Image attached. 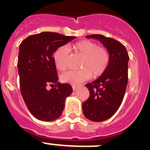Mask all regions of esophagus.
Wrapping results in <instances>:
<instances>
[{"mask_svg": "<svg viewBox=\"0 0 150 150\" xmlns=\"http://www.w3.org/2000/svg\"><path fill=\"white\" fill-rule=\"evenodd\" d=\"M72 88H73V90L75 91V90L76 89V88H77V86H72Z\"/></svg>", "mask_w": 150, "mask_h": 150, "instance_id": "1", "label": "esophagus"}]
</instances>
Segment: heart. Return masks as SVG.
<instances>
[{
	"label": "heart",
	"instance_id": "heart-1",
	"mask_svg": "<svg viewBox=\"0 0 150 150\" xmlns=\"http://www.w3.org/2000/svg\"><path fill=\"white\" fill-rule=\"evenodd\" d=\"M74 52L82 57L80 67L78 71H70L61 76L62 82L76 85L91 77H97L104 74L110 62V52L106 48L99 47L98 45L91 40L79 41L73 46ZM69 49L67 46H60L54 52L55 66L59 71H65L68 66Z\"/></svg>",
	"mask_w": 150,
	"mask_h": 150
}]
</instances>
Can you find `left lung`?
<instances>
[{"label":"left lung","mask_w":150,"mask_h":150,"mask_svg":"<svg viewBox=\"0 0 150 150\" xmlns=\"http://www.w3.org/2000/svg\"><path fill=\"white\" fill-rule=\"evenodd\" d=\"M99 40L110 52V62L105 72L86 86L88 98L83 104V114L93 122L107 120L116 113L124 98L128 84V52L120 42L101 34L86 36Z\"/></svg>","instance_id":"obj_1"}]
</instances>
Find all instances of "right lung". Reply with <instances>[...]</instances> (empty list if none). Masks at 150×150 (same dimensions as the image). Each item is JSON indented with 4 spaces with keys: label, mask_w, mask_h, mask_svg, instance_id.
I'll list each match as a JSON object with an SVG mask.
<instances>
[{
    "label": "right lung",
    "mask_w": 150,
    "mask_h": 150,
    "mask_svg": "<svg viewBox=\"0 0 150 150\" xmlns=\"http://www.w3.org/2000/svg\"><path fill=\"white\" fill-rule=\"evenodd\" d=\"M75 38L42 32L29 36L19 46L17 66L21 93L28 110L38 120L50 122L58 119L67 97L72 93L71 85L58 81L52 55L59 47ZM47 85L51 90H47Z\"/></svg>",
    "instance_id": "add662e5"
}]
</instances>
